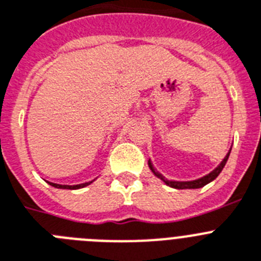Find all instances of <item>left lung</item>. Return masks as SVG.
<instances>
[{
	"label": "left lung",
	"instance_id": "obj_1",
	"mask_svg": "<svg viewBox=\"0 0 261 261\" xmlns=\"http://www.w3.org/2000/svg\"><path fill=\"white\" fill-rule=\"evenodd\" d=\"M229 152H231V148H229L228 154L225 155L224 159H223L222 162H220V164H219L218 167L215 168V170H212L210 174L204 175V176H201V178L196 179V180H190V181H178V180H168V179H166L163 176V175L161 174V172H158L154 168V166H152V163H151V161H148V167H150V170L152 172H154L155 176H158V178L161 179V180H163L164 183L167 186H170V187L172 188H178V190H186V188H200L203 187V186L208 185L210 181H212L214 179L218 178V175L222 172V170L224 168L225 163H227V161H228V156H229Z\"/></svg>",
	"mask_w": 261,
	"mask_h": 261
}]
</instances>
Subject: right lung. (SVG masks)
<instances>
[{"mask_svg":"<svg viewBox=\"0 0 261 261\" xmlns=\"http://www.w3.org/2000/svg\"><path fill=\"white\" fill-rule=\"evenodd\" d=\"M90 183H93V180H91V181H86V183H81V185H75V186L57 185V183H50V185H51L53 187H56V188H63V190H78V188H83V187H86V186H89Z\"/></svg>","mask_w":261,"mask_h":261,"instance_id":"obj_1","label":"right lung"}]
</instances>
